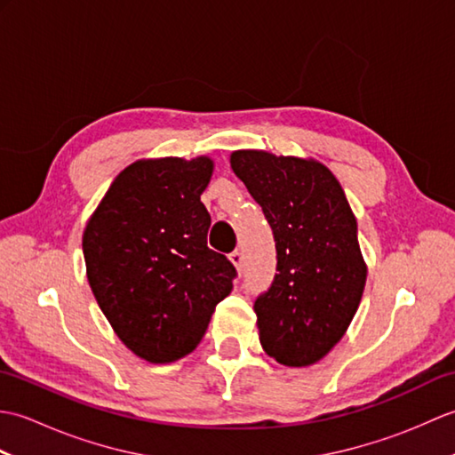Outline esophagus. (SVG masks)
<instances>
[{
    "instance_id": "esophagus-1",
    "label": "esophagus",
    "mask_w": 455,
    "mask_h": 455,
    "mask_svg": "<svg viewBox=\"0 0 455 455\" xmlns=\"http://www.w3.org/2000/svg\"><path fill=\"white\" fill-rule=\"evenodd\" d=\"M230 262H233V266L238 269V272H243V266H244V254L238 252V250H235L233 254L228 256Z\"/></svg>"
}]
</instances>
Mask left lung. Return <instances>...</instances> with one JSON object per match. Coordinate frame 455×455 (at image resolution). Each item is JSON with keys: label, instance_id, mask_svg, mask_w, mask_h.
I'll return each mask as SVG.
<instances>
[{"label": "left lung", "instance_id": "8db88e82", "mask_svg": "<svg viewBox=\"0 0 455 455\" xmlns=\"http://www.w3.org/2000/svg\"><path fill=\"white\" fill-rule=\"evenodd\" d=\"M230 168L275 238L277 274L254 303L259 344L277 363L313 365L340 342L363 295L367 266L350 203L313 158L235 150Z\"/></svg>", "mask_w": 455, "mask_h": 455}]
</instances>
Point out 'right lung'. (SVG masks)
Listing matches in <instances>:
<instances>
[{"instance_id": "obj_1", "label": "right lung", "mask_w": 455, "mask_h": 455, "mask_svg": "<svg viewBox=\"0 0 455 455\" xmlns=\"http://www.w3.org/2000/svg\"><path fill=\"white\" fill-rule=\"evenodd\" d=\"M212 170L209 156L132 162L84 228L95 301L121 342L150 363L196 350L233 291L235 266L207 246L211 217L201 193Z\"/></svg>"}]
</instances>
